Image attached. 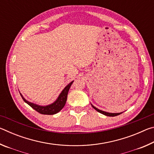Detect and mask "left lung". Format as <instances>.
Wrapping results in <instances>:
<instances>
[{
	"label": "left lung",
	"instance_id": "obj_1",
	"mask_svg": "<svg viewBox=\"0 0 154 154\" xmlns=\"http://www.w3.org/2000/svg\"><path fill=\"white\" fill-rule=\"evenodd\" d=\"M91 105H92V104H91ZM92 107L95 109V110H96L98 112H99V113H102V114H103V115H105V116H109V117H114V116H118V115H120L122 113H108V112H106V111H102V110H100V109H97L96 107H95L94 106H93L92 105Z\"/></svg>",
	"mask_w": 154,
	"mask_h": 154
}]
</instances>
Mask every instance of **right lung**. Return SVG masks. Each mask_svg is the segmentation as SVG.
<instances>
[{"mask_svg": "<svg viewBox=\"0 0 154 154\" xmlns=\"http://www.w3.org/2000/svg\"><path fill=\"white\" fill-rule=\"evenodd\" d=\"M73 83V81L71 82L70 83H69L66 87L64 88V90L62 91V92L60 94L58 98L56 99V101H54L53 103H51V105H46V106H41L36 104L30 103L29 101L26 100L24 98V96L22 95V94H20L23 100H24L26 103H27L28 105H30L31 107L35 109L38 113L43 115H54L57 113H58L59 111H60L62 108L64 107L65 104H66V100H67V95L69 90L71 88L72 83Z\"/></svg>", "mask_w": 154, "mask_h": 154, "instance_id": "obj_1", "label": "right lung"}]
</instances>
